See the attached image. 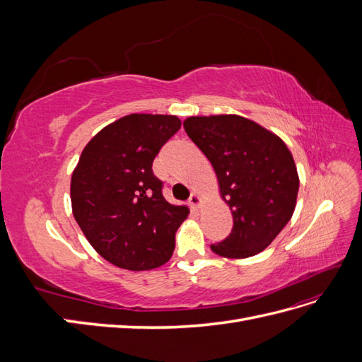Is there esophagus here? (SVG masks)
<instances>
[{"mask_svg": "<svg viewBox=\"0 0 362 362\" xmlns=\"http://www.w3.org/2000/svg\"><path fill=\"white\" fill-rule=\"evenodd\" d=\"M189 204H190V206L193 208V210H199L201 205H202L201 196H199L198 193H196V192H193L192 196H190V199H189Z\"/></svg>", "mask_w": 362, "mask_h": 362, "instance_id": "esophagus-1", "label": "esophagus"}]
</instances>
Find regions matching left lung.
<instances>
[{"label": "left lung", "instance_id": "1", "mask_svg": "<svg viewBox=\"0 0 362 362\" xmlns=\"http://www.w3.org/2000/svg\"><path fill=\"white\" fill-rule=\"evenodd\" d=\"M184 129L217 175L222 199L234 225L221 243L225 258H247L264 250L291 218L299 175L282 139L238 115L192 116Z\"/></svg>", "mask_w": 362, "mask_h": 362}]
</instances>
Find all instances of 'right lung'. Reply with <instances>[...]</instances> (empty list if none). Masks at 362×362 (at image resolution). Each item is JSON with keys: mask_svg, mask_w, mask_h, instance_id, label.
<instances>
[{"mask_svg": "<svg viewBox=\"0 0 362 362\" xmlns=\"http://www.w3.org/2000/svg\"><path fill=\"white\" fill-rule=\"evenodd\" d=\"M180 128L170 115L124 116L86 145L74 169L75 221L98 254L120 269L151 270L172 257L189 208L164 199L152 161Z\"/></svg>", "mask_w": 362, "mask_h": 362, "instance_id": "add662e5", "label": "right lung"}]
</instances>
